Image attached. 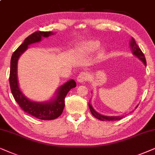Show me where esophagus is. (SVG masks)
Here are the masks:
<instances>
[{
	"label": "esophagus",
	"instance_id": "esophagus-1",
	"mask_svg": "<svg viewBox=\"0 0 155 155\" xmlns=\"http://www.w3.org/2000/svg\"><path fill=\"white\" fill-rule=\"evenodd\" d=\"M88 75L86 72H81L77 76V81L79 83H83V82L86 81L88 79Z\"/></svg>",
	"mask_w": 155,
	"mask_h": 155
}]
</instances>
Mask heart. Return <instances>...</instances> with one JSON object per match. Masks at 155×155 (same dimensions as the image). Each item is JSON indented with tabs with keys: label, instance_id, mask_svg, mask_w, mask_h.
Returning a JSON list of instances; mask_svg holds the SVG:
<instances>
[{
	"label": "heart",
	"instance_id": "obj_1",
	"mask_svg": "<svg viewBox=\"0 0 155 155\" xmlns=\"http://www.w3.org/2000/svg\"><path fill=\"white\" fill-rule=\"evenodd\" d=\"M100 47V42L97 40H87L81 42L76 48L79 53L91 54Z\"/></svg>",
	"mask_w": 155,
	"mask_h": 155
}]
</instances>
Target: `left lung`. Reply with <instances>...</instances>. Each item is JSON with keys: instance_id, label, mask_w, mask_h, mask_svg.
<instances>
[{"instance_id": "obj_1", "label": "left lung", "mask_w": 155, "mask_h": 155, "mask_svg": "<svg viewBox=\"0 0 155 155\" xmlns=\"http://www.w3.org/2000/svg\"><path fill=\"white\" fill-rule=\"evenodd\" d=\"M129 45H130V50L132 51L133 54L135 55L137 58L139 59L141 61L146 67V66H147V63H146V59H145V55H144V54L142 53V51L141 49H140V47L137 46V45L136 44L135 39H134L133 38H131ZM88 106H89L91 113H92V115H94L95 117H96L97 119L100 120H103V121L119 120L122 119L123 117V115H117V116H106V115L100 114V113H98L97 111L94 110V108H93L92 105L90 104V102L88 103ZM137 106H138V105L135 107V108H137Z\"/></svg>"}]
</instances>
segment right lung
<instances>
[{"instance_id":"add662e5","label":"right lung","mask_w":155,"mask_h":155,"mask_svg":"<svg viewBox=\"0 0 155 155\" xmlns=\"http://www.w3.org/2000/svg\"><path fill=\"white\" fill-rule=\"evenodd\" d=\"M55 35L53 32L38 31L28 36L24 42L14 51L10 60V86L12 94L20 108L25 112L40 120H54L58 117L64 108L65 97L71 88H75L76 84L74 79H70L58 88L54 96L47 101H34L23 94L20 88L18 79V61L20 57L28 48L30 45L42 41L43 38H49Z\"/></svg>"}]
</instances>
